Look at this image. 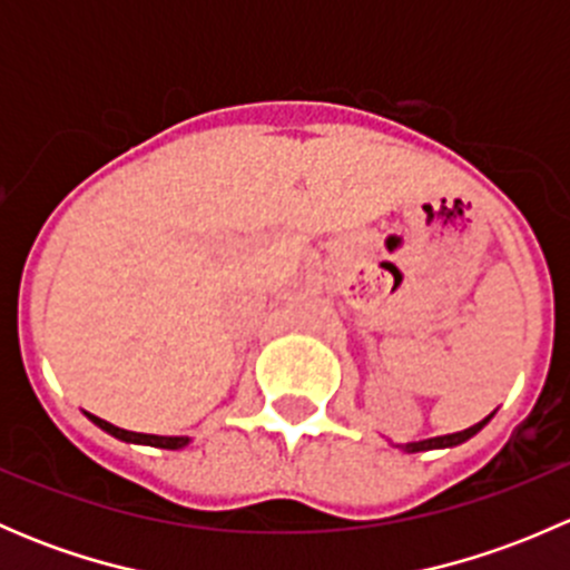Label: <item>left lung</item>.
<instances>
[{"mask_svg":"<svg viewBox=\"0 0 570 570\" xmlns=\"http://www.w3.org/2000/svg\"><path fill=\"white\" fill-rule=\"evenodd\" d=\"M493 416V413H491ZM491 416H485L482 422H476L474 428L469 430H461V433H450V435H435V439H424V441H411V444H396L400 450L405 452H428V450H446V446H458L463 444V441H469L471 435L480 433L482 428H485L488 422H491Z\"/></svg>","mask_w":570,"mask_h":570,"instance_id":"obj_1","label":"left lung"}]
</instances>
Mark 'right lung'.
<instances>
[{
  "label": "right lung",
  "mask_w": 570,
  "mask_h": 570,
  "mask_svg": "<svg viewBox=\"0 0 570 570\" xmlns=\"http://www.w3.org/2000/svg\"><path fill=\"white\" fill-rule=\"evenodd\" d=\"M88 419L94 424H99L101 430L109 435H115V439L126 441V444H146V446H159V450H181V446L189 444L187 435H148V433H131V430H124V428H115V424L105 422V419L94 416V413H88Z\"/></svg>",
  "instance_id": "1"
}]
</instances>
